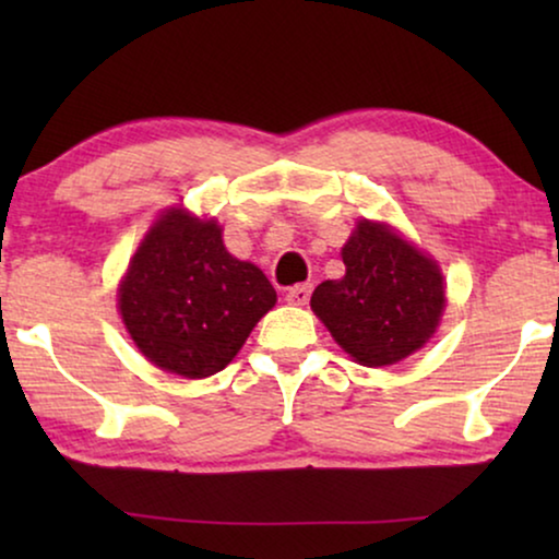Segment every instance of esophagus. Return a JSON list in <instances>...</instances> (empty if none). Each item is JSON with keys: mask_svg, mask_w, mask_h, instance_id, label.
<instances>
[{"mask_svg": "<svg viewBox=\"0 0 559 559\" xmlns=\"http://www.w3.org/2000/svg\"><path fill=\"white\" fill-rule=\"evenodd\" d=\"M310 293H312L310 285H295V287L287 289L285 300L289 305H308L310 302Z\"/></svg>", "mask_w": 559, "mask_h": 559, "instance_id": "obj_1", "label": "esophagus"}]
</instances>
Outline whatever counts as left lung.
Masks as SVG:
<instances>
[{
	"label": "left lung",
	"instance_id": "obj_1",
	"mask_svg": "<svg viewBox=\"0 0 559 559\" xmlns=\"http://www.w3.org/2000/svg\"><path fill=\"white\" fill-rule=\"evenodd\" d=\"M346 274L310 297L335 343L364 366H389L423 348L445 308L432 259L389 226L361 221L343 247Z\"/></svg>",
	"mask_w": 559,
	"mask_h": 559
}]
</instances>
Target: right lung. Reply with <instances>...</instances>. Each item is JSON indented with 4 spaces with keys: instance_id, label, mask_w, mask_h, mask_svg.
I'll return each mask as SVG.
<instances>
[{
    "instance_id": "obj_1",
    "label": "right lung",
    "mask_w": 559,
    "mask_h": 559,
    "mask_svg": "<svg viewBox=\"0 0 559 559\" xmlns=\"http://www.w3.org/2000/svg\"><path fill=\"white\" fill-rule=\"evenodd\" d=\"M274 302L264 272L228 254L213 221L180 209L150 228L119 287L136 348L188 379L224 369Z\"/></svg>"
}]
</instances>
